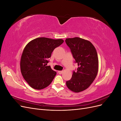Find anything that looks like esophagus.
Instances as JSON below:
<instances>
[{
	"label": "esophagus",
	"instance_id": "obj_1",
	"mask_svg": "<svg viewBox=\"0 0 121 121\" xmlns=\"http://www.w3.org/2000/svg\"><path fill=\"white\" fill-rule=\"evenodd\" d=\"M58 73L59 74H61L62 73H63V71H58Z\"/></svg>",
	"mask_w": 121,
	"mask_h": 121
}]
</instances>
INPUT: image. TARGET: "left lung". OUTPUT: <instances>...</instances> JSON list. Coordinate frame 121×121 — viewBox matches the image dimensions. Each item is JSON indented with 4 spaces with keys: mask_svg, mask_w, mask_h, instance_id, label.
<instances>
[{
    "mask_svg": "<svg viewBox=\"0 0 121 121\" xmlns=\"http://www.w3.org/2000/svg\"><path fill=\"white\" fill-rule=\"evenodd\" d=\"M65 41L78 66L77 72H73L72 78L66 82V85L73 92H81L90 86L97 75L96 50L90 41L79 37L67 38Z\"/></svg>",
    "mask_w": 121,
    "mask_h": 121,
    "instance_id": "8db88e82",
    "label": "left lung"
}]
</instances>
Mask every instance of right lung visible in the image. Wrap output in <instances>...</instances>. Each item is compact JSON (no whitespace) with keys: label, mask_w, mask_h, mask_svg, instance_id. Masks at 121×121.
<instances>
[{"label":"right lung","mask_w":121,"mask_h":121,"mask_svg":"<svg viewBox=\"0 0 121 121\" xmlns=\"http://www.w3.org/2000/svg\"><path fill=\"white\" fill-rule=\"evenodd\" d=\"M63 39L39 37L25 46L20 61L21 73L32 88L41 90L49 86L56 72L47 66L53 50L64 42Z\"/></svg>","instance_id":"right-lung-1"}]
</instances>
